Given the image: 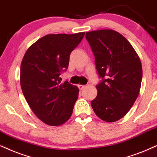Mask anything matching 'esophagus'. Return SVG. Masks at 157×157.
I'll list each match as a JSON object with an SVG mask.
<instances>
[{
  "label": "esophagus",
  "instance_id": "esophagus-1",
  "mask_svg": "<svg viewBox=\"0 0 157 157\" xmlns=\"http://www.w3.org/2000/svg\"><path fill=\"white\" fill-rule=\"evenodd\" d=\"M85 87V85H78V88H79V89H80V90H82L83 88H84Z\"/></svg>",
  "mask_w": 157,
  "mask_h": 157
}]
</instances>
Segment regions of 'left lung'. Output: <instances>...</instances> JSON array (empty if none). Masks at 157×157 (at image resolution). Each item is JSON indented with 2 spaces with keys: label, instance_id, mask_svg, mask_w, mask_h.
Returning a JSON list of instances; mask_svg holds the SVG:
<instances>
[{
  "label": "left lung",
  "instance_id": "left-lung-1",
  "mask_svg": "<svg viewBox=\"0 0 157 157\" xmlns=\"http://www.w3.org/2000/svg\"><path fill=\"white\" fill-rule=\"evenodd\" d=\"M85 37L95 56L99 77L103 78L96 85L98 94L91 106L101 120L116 122L130 111L140 93V58L128 40L113 29L88 32Z\"/></svg>",
  "mask_w": 157,
  "mask_h": 157
}]
</instances>
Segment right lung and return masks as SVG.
Wrapping results in <instances>:
<instances>
[{"label":"right lung","mask_w":157,"mask_h":157,"mask_svg":"<svg viewBox=\"0 0 157 157\" xmlns=\"http://www.w3.org/2000/svg\"><path fill=\"white\" fill-rule=\"evenodd\" d=\"M85 32L50 34L29 47L21 61L20 85L24 96L39 120L51 126L63 124L70 118L79 88L61 72L68 68L69 56L81 42Z\"/></svg>","instance_id":"right-lung-1"}]
</instances>
